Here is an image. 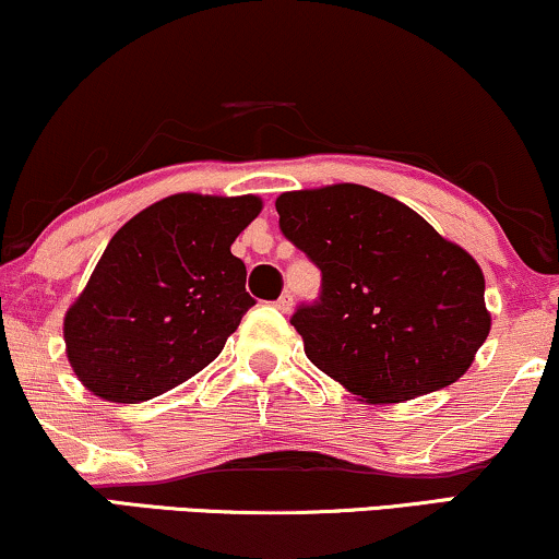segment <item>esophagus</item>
Listing matches in <instances>:
<instances>
[{
	"label": "esophagus",
	"instance_id": "esophagus-1",
	"mask_svg": "<svg viewBox=\"0 0 559 559\" xmlns=\"http://www.w3.org/2000/svg\"><path fill=\"white\" fill-rule=\"evenodd\" d=\"M275 307H278L281 312H292V307H294V297H292V294H281V297L275 299Z\"/></svg>",
	"mask_w": 559,
	"mask_h": 559
}]
</instances>
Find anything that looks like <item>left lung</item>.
<instances>
[{
	"label": "left lung",
	"instance_id": "obj_1",
	"mask_svg": "<svg viewBox=\"0 0 559 559\" xmlns=\"http://www.w3.org/2000/svg\"><path fill=\"white\" fill-rule=\"evenodd\" d=\"M281 231L322 273L292 325L328 378L369 403L448 388L489 335L484 275L412 207L361 185L284 192Z\"/></svg>",
	"mask_w": 559,
	"mask_h": 559
}]
</instances>
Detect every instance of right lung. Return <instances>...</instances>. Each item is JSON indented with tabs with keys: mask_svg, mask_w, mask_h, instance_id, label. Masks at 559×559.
I'll return each mask as SVG.
<instances>
[{
	"mask_svg": "<svg viewBox=\"0 0 559 559\" xmlns=\"http://www.w3.org/2000/svg\"><path fill=\"white\" fill-rule=\"evenodd\" d=\"M260 211L254 194L179 192L114 234L64 314L67 359L93 395L140 403L211 365L254 305L231 245Z\"/></svg>",
	"mask_w": 559,
	"mask_h": 559,
	"instance_id": "1",
	"label": "right lung"
}]
</instances>
